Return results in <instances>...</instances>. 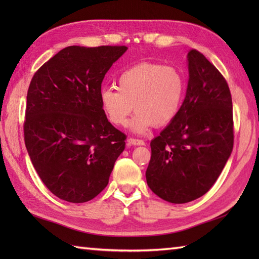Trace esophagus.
Segmentation results:
<instances>
[{
	"label": "esophagus",
	"mask_w": 259,
	"mask_h": 259,
	"mask_svg": "<svg viewBox=\"0 0 259 259\" xmlns=\"http://www.w3.org/2000/svg\"><path fill=\"white\" fill-rule=\"evenodd\" d=\"M128 144L129 145H134V146H144L145 141L141 139H136V138H129L128 139Z\"/></svg>",
	"instance_id": "1"
}]
</instances>
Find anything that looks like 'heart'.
Here are the masks:
<instances>
[{"mask_svg":"<svg viewBox=\"0 0 259 259\" xmlns=\"http://www.w3.org/2000/svg\"><path fill=\"white\" fill-rule=\"evenodd\" d=\"M117 88L100 91V103L110 122L124 125L135 110L131 128L145 133L153 124L162 126L177 117L186 93V78L170 65L142 62L124 70Z\"/></svg>","mask_w":259,"mask_h":259,"instance_id":"1","label":"heart"}]
</instances>
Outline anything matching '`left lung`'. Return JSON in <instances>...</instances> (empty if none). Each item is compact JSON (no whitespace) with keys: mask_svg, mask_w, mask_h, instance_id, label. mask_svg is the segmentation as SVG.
<instances>
[{"mask_svg":"<svg viewBox=\"0 0 259 259\" xmlns=\"http://www.w3.org/2000/svg\"><path fill=\"white\" fill-rule=\"evenodd\" d=\"M189 80L180 111L151 140L146 178L161 199L185 203L216 183L234 146L232 95L226 79L202 53L188 52Z\"/></svg>","mask_w":259,"mask_h":259,"instance_id":"1","label":"left lung"}]
</instances>
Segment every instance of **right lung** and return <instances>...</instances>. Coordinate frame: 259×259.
<instances>
[{
	"label": "right lung",
	"mask_w": 259,
	"mask_h": 259,
	"mask_svg": "<svg viewBox=\"0 0 259 259\" xmlns=\"http://www.w3.org/2000/svg\"><path fill=\"white\" fill-rule=\"evenodd\" d=\"M124 46L67 47L33 75L24 141L38 177L53 195L85 202L106 188L126 136L101 108L104 75Z\"/></svg>",
	"instance_id": "add662e5"
}]
</instances>
